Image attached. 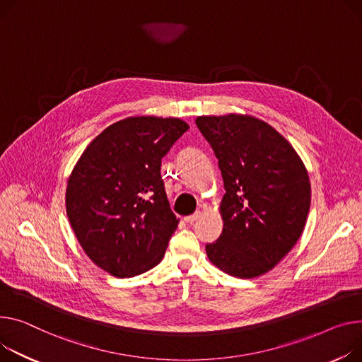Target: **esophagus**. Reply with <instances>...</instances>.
I'll use <instances>...</instances> for the list:
<instances>
[{"mask_svg": "<svg viewBox=\"0 0 362 362\" xmlns=\"http://www.w3.org/2000/svg\"><path fill=\"white\" fill-rule=\"evenodd\" d=\"M201 216V212L198 211V212H195V214H192V215H187V216H185V221L187 223V224H192V223H195L198 218Z\"/></svg>", "mask_w": 362, "mask_h": 362, "instance_id": "1", "label": "esophagus"}]
</instances>
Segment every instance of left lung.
Returning a JSON list of instances; mask_svg holds the SVG:
<instances>
[{"mask_svg": "<svg viewBox=\"0 0 362 362\" xmlns=\"http://www.w3.org/2000/svg\"><path fill=\"white\" fill-rule=\"evenodd\" d=\"M197 125L218 158L226 195L223 233L205 246L228 275L271 271L300 238L310 209L305 167L279 132L245 115L199 116Z\"/></svg>", "mask_w": 362, "mask_h": 362, "instance_id": "obj_1", "label": "left lung"}]
</instances>
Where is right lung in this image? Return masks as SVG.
I'll use <instances>...</instances> for the list:
<instances>
[{
	"instance_id": "1",
	"label": "right lung",
	"mask_w": 362,
	"mask_h": 362,
	"mask_svg": "<svg viewBox=\"0 0 362 362\" xmlns=\"http://www.w3.org/2000/svg\"><path fill=\"white\" fill-rule=\"evenodd\" d=\"M187 129L175 117L119 120L72 170L68 220L87 256L110 275L135 276L163 259L179 220L165 197L161 158Z\"/></svg>"
}]
</instances>
